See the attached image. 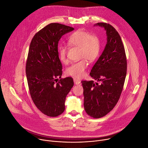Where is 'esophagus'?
<instances>
[{"instance_id":"1","label":"esophagus","mask_w":148,"mask_h":148,"mask_svg":"<svg viewBox=\"0 0 148 148\" xmlns=\"http://www.w3.org/2000/svg\"><path fill=\"white\" fill-rule=\"evenodd\" d=\"M73 81L75 85H80L81 84V80H79L78 79L74 78L73 79Z\"/></svg>"}]
</instances>
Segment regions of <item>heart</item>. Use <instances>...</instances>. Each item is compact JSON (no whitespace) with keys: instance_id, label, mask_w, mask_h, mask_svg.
<instances>
[{"instance_id":"obj_1","label":"heart","mask_w":148,"mask_h":148,"mask_svg":"<svg viewBox=\"0 0 148 148\" xmlns=\"http://www.w3.org/2000/svg\"><path fill=\"white\" fill-rule=\"evenodd\" d=\"M68 43L73 46L79 47L80 60L73 63L67 68L66 73L67 75L75 78H81L85 74L88 66L86 59L92 62L97 59L100 52V42L98 38L87 31L79 29L73 32L68 38ZM59 58L60 61H67V48L64 45H60L58 48Z\"/></svg>"}]
</instances>
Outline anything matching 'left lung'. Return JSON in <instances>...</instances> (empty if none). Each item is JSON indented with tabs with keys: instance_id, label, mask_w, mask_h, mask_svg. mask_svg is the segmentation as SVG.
<instances>
[{
	"instance_id": "left-lung-1",
	"label": "left lung",
	"mask_w": 148,
	"mask_h": 148,
	"mask_svg": "<svg viewBox=\"0 0 148 148\" xmlns=\"http://www.w3.org/2000/svg\"><path fill=\"white\" fill-rule=\"evenodd\" d=\"M94 27L105 29L107 44L90 73L97 82H81L85 110L90 117L98 119L107 114L117 103L126 76L127 60L121 37L116 29L103 22Z\"/></svg>"
}]
</instances>
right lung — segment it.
<instances>
[{
    "label": "right lung",
    "mask_w": 148,
    "mask_h": 148,
    "mask_svg": "<svg viewBox=\"0 0 148 148\" xmlns=\"http://www.w3.org/2000/svg\"><path fill=\"white\" fill-rule=\"evenodd\" d=\"M74 28L51 23L36 33L30 43L26 74L29 92L37 108L45 115L57 117L65 109V100L74 83L72 77L61 79L62 65L58 43Z\"/></svg>",
    "instance_id": "right-lung-1"
}]
</instances>
